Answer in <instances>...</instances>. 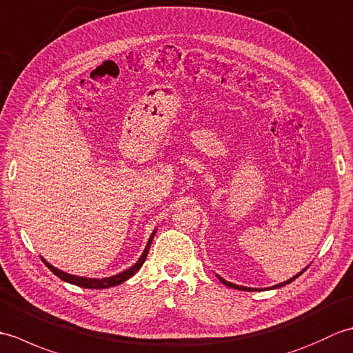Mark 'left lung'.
Segmentation results:
<instances>
[{
  "label": "left lung",
  "mask_w": 353,
  "mask_h": 353,
  "mask_svg": "<svg viewBox=\"0 0 353 353\" xmlns=\"http://www.w3.org/2000/svg\"><path fill=\"white\" fill-rule=\"evenodd\" d=\"M310 267V265H308ZM308 267H305L303 270H302V272H299L296 276H292V277H290V279L288 281H285V282H281V283H277V285H273V287H268V288H265V290H276V288H281V287H285V285H288V283H291L292 281H294V279H297V277L299 276H301L303 272H305V270L306 268H308ZM216 277H219V281L221 282V283H224V285H226V287H230V288H235V290H241V291H256V288H247V287H243V285H235V283H232V282H229V281H226V279H223V277L220 276V274H215Z\"/></svg>",
  "instance_id": "obj_1"
}]
</instances>
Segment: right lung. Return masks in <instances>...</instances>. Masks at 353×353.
Wrapping results in <instances>:
<instances>
[{
	"label": "right lung",
	"mask_w": 353,
	"mask_h": 353,
	"mask_svg": "<svg viewBox=\"0 0 353 353\" xmlns=\"http://www.w3.org/2000/svg\"><path fill=\"white\" fill-rule=\"evenodd\" d=\"M156 235V230L153 232L152 235H150L148 241H147V245L144 252H142V254L139 256V259L134 262V264L130 267L124 270V272L118 273V274H114V276H109V277H101V279H99V277H85V276H76V274H70L63 272V270H59L57 267L51 265L48 261H45L42 256V261L43 264L47 265L52 273H54L57 277H61L62 281L68 282V283H72V285H77V287H81V288H91V290H104V288H110V287H117V285L125 282L127 279H130V277L138 272V270L142 267V264H144V261L147 258L148 254V250H150V245H152V241L153 238Z\"/></svg>",
	"instance_id": "add662e5"
}]
</instances>
